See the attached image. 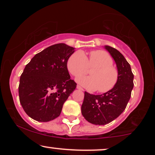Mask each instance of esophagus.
Listing matches in <instances>:
<instances>
[{
	"mask_svg": "<svg viewBox=\"0 0 155 155\" xmlns=\"http://www.w3.org/2000/svg\"><path fill=\"white\" fill-rule=\"evenodd\" d=\"M77 89H78V90H80L83 91V89H82L80 85H77Z\"/></svg>",
	"mask_w": 155,
	"mask_h": 155,
	"instance_id": "1",
	"label": "esophagus"
}]
</instances>
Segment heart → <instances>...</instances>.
<instances>
[{
  "label": "heart",
  "mask_w": 155,
  "mask_h": 155,
  "mask_svg": "<svg viewBox=\"0 0 155 155\" xmlns=\"http://www.w3.org/2000/svg\"><path fill=\"white\" fill-rule=\"evenodd\" d=\"M112 64L113 59L104 51H92L89 59L83 52L78 51L69 57L67 68L74 76L86 73L88 67L94 68L90 71V76H80L76 81L87 90H97L99 92L104 93L112 90L118 82V70Z\"/></svg>",
  "instance_id": "1"
}]
</instances>
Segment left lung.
<instances>
[{"instance_id":"obj_1","label":"left lung","mask_w":155,"mask_h":155,"mask_svg":"<svg viewBox=\"0 0 155 155\" xmlns=\"http://www.w3.org/2000/svg\"><path fill=\"white\" fill-rule=\"evenodd\" d=\"M115 61L118 79L114 87L102 94L94 95L84 92L81 107L82 116L94 125H106L116 119L123 113L131 96L134 75L130 65L117 49L104 46Z\"/></svg>"}]
</instances>
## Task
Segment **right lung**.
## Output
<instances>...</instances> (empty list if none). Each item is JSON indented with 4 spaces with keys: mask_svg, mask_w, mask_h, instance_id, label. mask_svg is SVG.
<instances>
[{
    "mask_svg": "<svg viewBox=\"0 0 155 155\" xmlns=\"http://www.w3.org/2000/svg\"><path fill=\"white\" fill-rule=\"evenodd\" d=\"M75 48L56 44L38 53L26 65L20 76L19 97L27 115L48 122L60 116L63 105L77 84L67 68Z\"/></svg>",
    "mask_w": 155,
    "mask_h": 155,
    "instance_id": "add662e5",
    "label": "right lung"
}]
</instances>
